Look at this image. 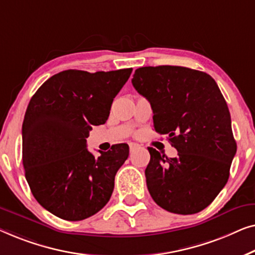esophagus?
Returning a JSON list of instances; mask_svg holds the SVG:
<instances>
[{"mask_svg": "<svg viewBox=\"0 0 255 255\" xmlns=\"http://www.w3.org/2000/svg\"><path fill=\"white\" fill-rule=\"evenodd\" d=\"M137 146H138V144H136V143H130V144H129V150H130V152H131L134 149L137 148Z\"/></svg>", "mask_w": 255, "mask_h": 255, "instance_id": "1", "label": "esophagus"}]
</instances>
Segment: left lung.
<instances>
[{
  "instance_id": "left-lung-1",
  "label": "left lung",
  "mask_w": 255,
  "mask_h": 255,
  "mask_svg": "<svg viewBox=\"0 0 255 255\" xmlns=\"http://www.w3.org/2000/svg\"><path fill=\"white\" fill-rule=\"evenodd\" d=\"M131 83L150 102L153 128L178 156L148 148L146 186L170 213L196 214L213 202L230 174L237 144L227 102L210 75L178 66L142 67Z\"/></svg>"
}]
</instances>
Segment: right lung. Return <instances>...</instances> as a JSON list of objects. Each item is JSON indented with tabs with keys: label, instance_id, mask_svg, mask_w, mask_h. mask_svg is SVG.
<instances>
[{
	"label": "right lung",
	"instance_id": "right-lung-1",
	"mask_svg": "<svg viewBox=\"0 0 255 255\" xmlns=\"http://www.w3.org/2000/svg\"><path fill=\"white\" fill-rule=\"evenodd\" d=\"M131 70L61 71L28 103L21 129L25 178L35 200L62 220H85L112 195L129 146L120 143L95 157L87 137L92 126L109 119L113 99Z\"/></svg>",
	"mask_w": 255,
	"mask_h": 255
}]
</instances>
